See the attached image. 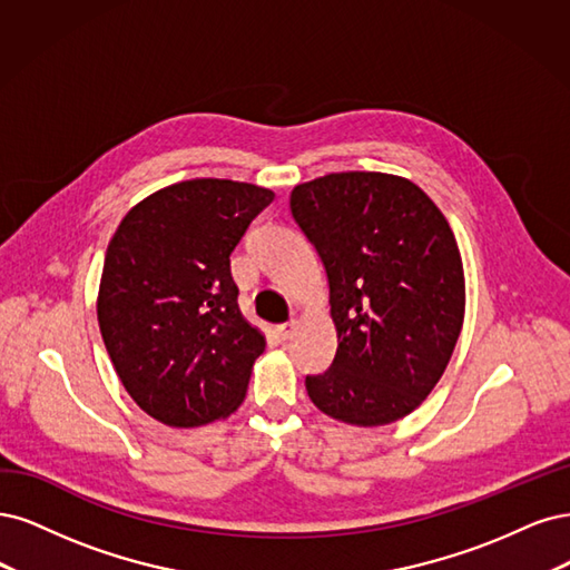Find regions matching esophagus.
Masks as SVG:
<instances>
[{
    "mask_svg": "<svg viewBox=\"0 0 570 570\" xmlns=\"http://www.w3.org/2000/svg\"><path fill=\"white\" fill-rule=\"evenodd\" d=\"M298 328V322L296 320H291V322H284V324H279L277 326V334H279V338H291L293 336V332H296Z\"/></svg>",
    "mask_w": 570,
    "mask_h": 570,
    "instance_id": "1",
    "label": "esophagus"
}]
</instances>
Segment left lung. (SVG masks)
Instances as JSON below:
<instances>
[{
	"label": "left lung",
	"mask_w": 570,
	"mask_h": 570,
	"mask_svg": "<svg viewBox=\"0 0 570 570\" xmlns=\"http://www.w3.org/2000/svg\"><path fill=\"white\" fill-rule=\"evenodd\" d=\"M317 248L338 347L309 400L353 426H383L429 397L464 324L462 255L445 215L414 181L332 173L291 191Z\"/></svg>",
	"instance_id": "8db88e82"
}]
</instances>
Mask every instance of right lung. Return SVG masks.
<instances>
[{
  "label": "right lung",
  "instance_id": "1",
  "mask_svg": "<svg viewBox=\"0 0 570 570\" xmlns=\"http://www.w3.org/2000/svg\"><path fill=\"white\" fill-rule=\"evenodd\" d=\"M269 189L187 179L122 217L97 298L101 338L125 391L163 424L194 429L242 405L265 336L238 309L229 255Z\"/></svg>",
  "mask_w": 570,
  "mask_h": 570
}]
</instances>
